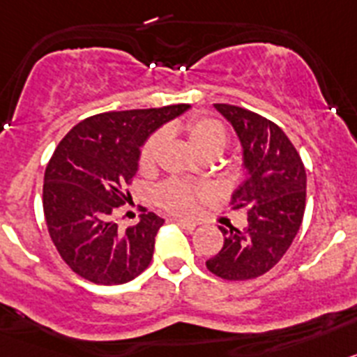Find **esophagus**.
<instances>
[{"label":"esophagus","mask_w":357,"mask_h":357,"mask_svg":"<svg viewBox=\"0 0 357 357\" xmlns=\"http://www.w3.org/2000/svg\"><path fill=\"white\" fill-rule=\"evenodd\" d=\"M174 222L178 224V226L181 227V229L188 231V233H190V231H194L195 226H197V224H195L194 220H185V218H174Z\"/></svg>","instance_id":"esophagus-1"}]
</instances>
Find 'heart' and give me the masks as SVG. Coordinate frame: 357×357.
Here are the masks:
<instances>
[{
    "label": "heart",
    "instance_id": "heart-1",
    "mask_svg": "<svg viewBox=\"0 0 357 357\" xmlns=\"http://www.w3.org/2000/svg\"><path fill=\"white\" fill-rule=\"evenodd\" d=\"M185 131L188 144L199 156L211 155L217 158L226 149L227 130L220 121L197 119V121H190L186 124ZM163 140H165V131H156L146 140L139 158L142 169H151L155 165ZM199 194L201 190L195 185L181 181V179H169L156 188V201L172 213L186 215L195 208V199Z\"/></svg>",
    "mask_w": 357,
    "mask_h": 357
}]
</instances>
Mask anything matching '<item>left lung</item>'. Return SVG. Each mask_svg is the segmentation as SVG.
<instances>
[{
    "label": "left lung",
    "instance_id": "obj_1",
    "mask_svg": "<svg viewBox=\"0 0 357 357\" xmlns=\"http://www.w3.org/2000/svg\"><path fill=\"white\" fill-rule=\"evenodd\" d=\"M242 146L243 181L231 208H247V226L220 227L224 247L206 261L208 271L227 281H245L268 272L284 256L303 224L306 171L284 131L268 119L217 102Z\"/></svg>",
    "mask_w": 357,
    "mask_h": 357
}]
</instances>
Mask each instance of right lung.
<instances>
[{
    "instance_id": "right-lung-1",
    "label": "right lung",
    "mask_w": 357,
    "mask_h": 357,
    "mask_svg": "<svg viewBox=\"0 0 357 357\" xmlns=\"http://www.w3.org/2000/svg\"><path fill=\"white\" fill-rule=\"evenodd\" d=\"M190 105L107 112L76 124L54 149L44 174L43 206L54 247L70 271L96 284H123L142 274L155 252L162 217L140 215L119 231L115 210L139 171L140 147Z\"/></svg>"
}]
</instances>
